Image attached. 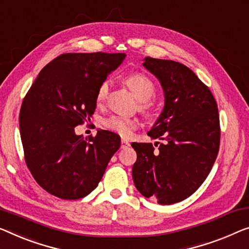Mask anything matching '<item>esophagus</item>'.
<instances>
[{
  "label": "esophagus",
  "instance_id": "1",
  "mask_svg": "<svg viewBox=\"0 0 249 249\" xmlns=\"http://www.w3.org/2000/svg\"><path fill=\"white\" fill-rule=\"evenodd\" d=\"M129 146V142L127 140H122L121 141V147L122 148H126V147H128Z\"/></svg>",
  "mask_w": 249,
  "mask_h": 249
}]
</instances>
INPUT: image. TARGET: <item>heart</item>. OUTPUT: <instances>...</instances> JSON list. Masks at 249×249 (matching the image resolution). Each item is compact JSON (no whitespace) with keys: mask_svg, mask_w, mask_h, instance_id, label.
Instances as JSON below:
<instances>
[{"mask_svg":"<svg viewBox=\"0 0 249 249\" xmlns=\"http://www.w3.org/2000/svg\"><path fill=\"white\" fill-rule=\"evenodd\" d=\"M124 83L133 91V94L136 96V98L140 99L141 110H143L145 113L148 112L151 108L148 99H151L155 94V85L153 80L148 76H146L145 73L134 72L126 76ZM108 91L109 81L104 80L99 85L97 92H96V104L97 105H102L106 101L107 96H108ZM102 126L104 128L116 133L118 135L123 137H129L135 129L139 128L140 121L136 117H125L112 115V116L104 118L102 121Z\"/></svg>","mask_w":249,"mask_h":249,"instance_id":"obj_1","label":"heart"}]
</instances>
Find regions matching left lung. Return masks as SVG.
I'll use <instances>...</instances> for the list:
<instances>
[{
    "mask_svg": "<svg viewBox=\"0 0 249 249\" xmlns=\"http://www.w3.org/2000/svg\"><path fill=\"white\" fill-rule=\"evenodd\" d=\"M143 66L164 90V108L147 133L163 142L132 144L137 153L133 180L144 196L172 205L195 194L213 169L220 144L219 113L210 89L187 66L151 57Z\"/></svg>",
    "mask_w": 249,
    "mask_h": 249,
    "instance_id": "8db88e82",
    "label": "left lung"
}]
</instances>
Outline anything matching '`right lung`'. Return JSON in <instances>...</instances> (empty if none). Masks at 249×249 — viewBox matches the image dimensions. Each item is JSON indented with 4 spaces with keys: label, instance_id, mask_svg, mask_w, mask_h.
<instances>
[{
    "label": "right lung",
    "instance_id": "1",
    "mask_svg": "<svg viewBox=\"0 0 249 249\" xmlns=\"http://www.w3.org/2000/svg\"><path fill=\"white\" fill-rule=\"evenodd\" d=\"M125 53H62L40 71L22 102L24 160L40 187L64 200L84 198L97 187L121 146L108 131L75 134L96 109V92Z\"/></svg>",
    "mask_w": 249,
    "mask_h": 249
}]
</instances>
